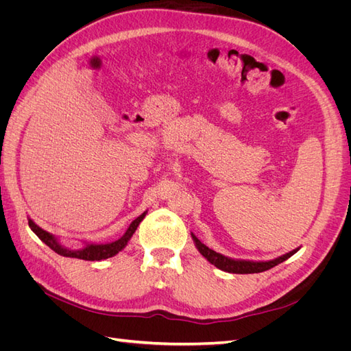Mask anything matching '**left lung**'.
I'll return each instance as SVG.
<instances>
[{
  "mask_svg": "<svg viewBox=\"0 0 351 351\" xmlns=\"http://www.w3.org/2000/svg\"><path fill=\"white\" fill-rule=\"evenodd\" d=\"M193 236V234H192ZM193 240L196 243V247L200 252L202 256H205L212 265H215L217 268L226 271V272H231V274H258V272H263V271H268L271 268H274L275 265H278L284 261L289 259L290 256L297 252L293 250L290 253L284 254V256L278 258V259H274L269 262H250V261H234V259H228L226 256H222V254L214 252L212 249L206 247L204 243H202L196 236H193Z\"/></svg>",
  "mask_w": 351,
  "mask_h": 351,
  "instance_id": "8db88e82",
  "label": "left lung"
}]
</instances>
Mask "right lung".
Returning <instances> with one entry per match:
<instances>
[{"instance_id": "add662e5", "label": "right lung", "mask_w": 351, "mask_h": 351, "mask_svg": "<svg viewBox=\"0 0 351 351\" xmlns=\"http://www.w3.org/2000/svg\"><path fill=\"white\" fill-rule=\"evenodd\" d=\"M145 215H146V212H143L142 215L137 217L119 240H115L108 244H88L86 247L80 249V250H70V249L62 247L54 236L49 234V232H47L45 230H42L40 227H38L32 219H29V227L42 241L47 244V246H49L56 253L61 254V256L77 258V259H83V261H102V259H108V258L114 256V254H117L125 247L127 241L132 239L136 228L139 227Z\"/></svg>"}]
</instances>
